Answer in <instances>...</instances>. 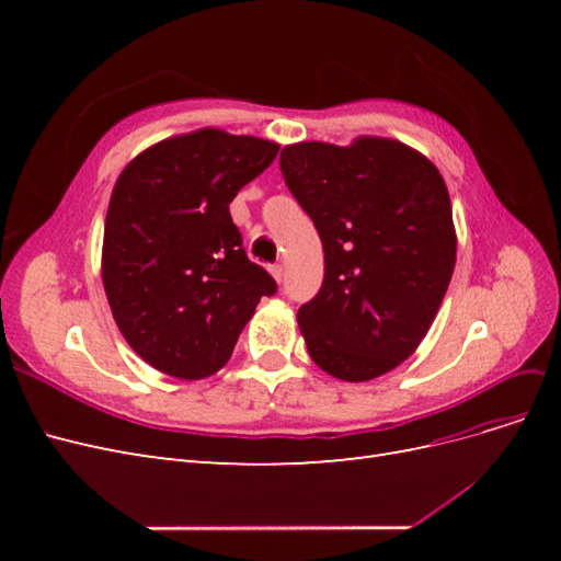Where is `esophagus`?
Segmentation results:
<instances>
[{
    "instance_id": "obj_1",
    "label": "esophagus",
    "mask_w": 561,
    "mask_h": 561,
    "mask_svg": "<svg viewBox=\"0 0 561 561\" xmlns=\"http://www.w3.org/2000/svg\"><path fill=\"white\" fill-rule=\"evenodd\" d=\"M283 274H285V268H283V264H274L271 266V276H274L278 283L283 280Z\"/></svg>"
}]
</instances>
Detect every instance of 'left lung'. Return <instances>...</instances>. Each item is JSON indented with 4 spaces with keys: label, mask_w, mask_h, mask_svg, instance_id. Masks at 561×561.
<instances>
[{
    "label": "left lung",
    "mask_w": 561,
    "mask_h": 561,
    "mask_svg": "<svg viewBox=\"0 0 561 561\" xmlns=\"http://www.w3.org/2000/svg\"><path fill=\"white\" fill-rule=\"evenodd\" d=\"M280 173L325 252L320 290L297 313L309 355L342 381L386 375L426 336L454 274L443 175L388 138L290 145Z\"/></svg>",
    "instance_id": "8db88e82"
}]
</instances>
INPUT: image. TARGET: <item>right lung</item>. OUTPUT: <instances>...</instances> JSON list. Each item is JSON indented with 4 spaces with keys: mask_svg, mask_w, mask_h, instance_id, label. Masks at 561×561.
Returning a JSON list of instances; mask_svg holds the SVG:
<instances>
[{
    "mask_svg": "<svg viewBox=\"0 0 561 561\" xmlns=\"http://www.w3.org/2000/svg\"><path fill=\"white\" fill-rule=\"evenodd\" d=\"M278 145L217 128L145 149L118 175L103 241V285L118 330L145 363L178 379L231 358L268 271L248 260L229 203Z\"/></svg>",
    "mask_w": 561,
    "mask_h": 561,
    "instance_id": "right-lung-1",
    "label": "right lung"
}]
</instances>
